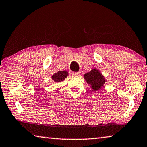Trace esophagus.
I'll use <instances>...</instances> for the list:
<instances>
[{"instance_id": "obj_1", "label": "esophagus", "mask_w": 147, "mask_h": 147, "mask_svg": "<svg viewBox=\"0 0 147 147\" xmlns=\"http://www.w3.org/2000/svg\"><path fill=\"white\" fill-rule=\"evenodd\" d=\"M72 76H73L74 77H78L80 76V72H73V73H72Z\"/></svg>"}]
</instances>
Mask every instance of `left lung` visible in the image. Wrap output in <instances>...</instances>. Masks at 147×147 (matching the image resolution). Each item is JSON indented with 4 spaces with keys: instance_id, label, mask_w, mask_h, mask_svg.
<instances>
[{
    "instance_id": "left-lung-1",
    "label": "left lung",
    "mask_w": 147,
    "mask_h": 147,
    "mask_svg": "<svg viewBox=\"0 0 147 147\" xmlns=\"http://www.w3.org/2000/svg\"><path fill=\"white\" fill-rule=\"evenodd\" d=\"M84 76L85 81L94 90L100 89L106 82V80L102 74L96 69H92L89 73L85 74Z\"/></svg>"
}]
</instances>
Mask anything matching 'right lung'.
<instances>
[{"instance_id": "1", "label": "right lung", "mask_w": 147, "mask_h": 147, "mask_svg": "<svg viewBox=\"0 0 147 147\" xmlns=\"http://www.w3.org/2000/svg\"><path fill=\"white\" fill-rule=\"evenodd\" d=\"M68 72L66 71H60L55 73L52 76V80L55 82H60L63 81L68 76Z\"/></svg>"}]
</instances>
